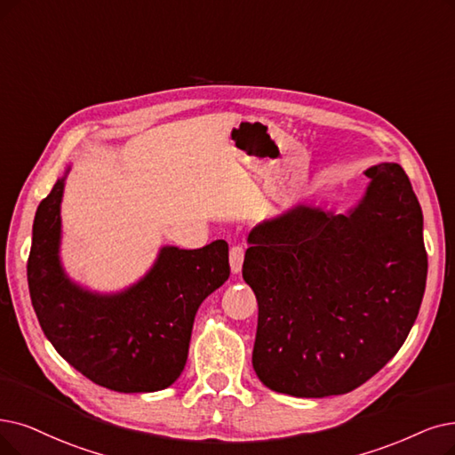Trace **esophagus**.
Wrapping results in <instances>:
<instances>
[{"label": "esophagus", "instance_id": "esophagus-1", "mask_svg": "<svg viewBox=\"0 0 455 455\" xmlns=\"http://www.w3.org/2000/svg\"><path fill=\"white\" fill-rule=\"evenodd\" d=\"M243 259H244V248L241 244H235L229 250V267L233 275H239L243 268Z\"/></svg>", "mask_w": 455, "mask_h": 455}]
</instances>
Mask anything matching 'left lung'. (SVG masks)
<instances>
[{
	"label": "left lung",
	"mask_w": 455,
	"mask_h": 455,
	"mask_svg": "<svg viewBox=\"0 0 455 455\" xmlns=\"http://www.w3.org/2000/svg\"><path fill=\"white\" fill-rule=\"evenodd\" d=\"M366 175L345 212L295 204L248 235L243 278L259 306L251 364L270 390L347 394L412 329L427 278L422 209L395 162Z\"/></svg>",
	"instance_id": "left-lung-1"
}]
</instances>
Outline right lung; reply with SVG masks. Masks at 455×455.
<instances>
[{"label": "right lung", "mask_w": 455, "mask_h": 455, "mask_svg": "<svg viewBox=\"0 0 455 455\" xmlns=\"http://www.w3.org/2000/svg\"><path fill=\"white\" fill-rule=\"evenodd\" d=\"M65 173L33 220L28 283L48 341L93 383L123 394L158 392L183 373L197 307L229 278L228 243L164 244L145 275L119 291L89 289L61 261Z\"/></svg>", "instance_id": "right-lung-1"}]
</instances>
